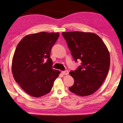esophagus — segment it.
<instances>
[{
  "label": "esophagus",
  "mask_w": 123,
  "mask_h": 123,
  "mask_svg": "<svg viewBox=\"0 0 123 123\" xmlns=\"http://www.w3.org/2000/svg\"><path fill=\"white\" fill-rule=\"evenodd\" d=\"M61 72H62V74H64V75H68L69 74V72H68V71H67V70H65V71H62Z\"/></svg>",
  "instance_id": "34e87169"
}]
</instances>
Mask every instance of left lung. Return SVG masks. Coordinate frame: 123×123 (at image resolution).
I'll use <instances>...</instances> for the list:
<instances>
[{
  "mask_svg": "<svg viewBox=\"0 0 123 123\" xmlns=\"http://www.w3.org/2000/svg\"><path fill=\"white\" fill-rule=\"evenodd\" d=\"M75 62L81 65L70 74L74 84L72 92L81 96L93 93L103 84L110 67V55L105 43L95 33L81 32L62 33Z\"/></svg>",
  "mask_w": 123,
  "mask_h": 123,
  "instance_id": "left-lung-1",
  "label": "left lung"
}]
</instances>
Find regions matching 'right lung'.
<instances>
[{
  "instance_id": "right-lung-1",
  "label": "right lung",
  "mask_w": 123,
  "mask_h": 123,
  "mask_svg": "<svg viewBox=\"0 0 123 123\" xmlns=\"http://www.w3.org/2000/svg\"><path fill=\"white\" fill-rule=\"evenodd\" d=\"M59 33L40 32L25 36L16 48L12 72L16 82L31 96L48 93L60 71L52 69L50 53Z\"/></svg>"
}]
</instances>
